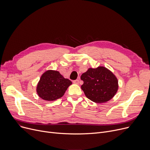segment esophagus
Wrapping results in <instances>:
<instances>
[{"instance_id": "34e87169", "label": "esophagus", "mask_w": 150, "mask_h": 150, "mask_svg": "<svg viewBox=\"0 0 150 150\" xmlns=\"http://www.w3.org/2000/svg\"><path fill=\"white\" fill-rule=\"evenodd\" d=\"M73 82H74V83L78 84V83H79V80H74Z\"/></svg>"}]
</instances>
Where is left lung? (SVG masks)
<instances>
[{
    "mask_svg": "<svg viewBox=\"0 0 150 150\" xmlns=\"http://www.w3.org/2000/svg\"><path fill=\"white\" fill-rule=\"evenodd\" d=\"M81 89L85 96L97 103H105L111 100L118 90V80L115 76L104 67L89 68L83 74Z\"/></svg>",
    "mask_w": 150,
    "mask_h": 150,
    "instance_id": "8db88e82",
    "label": "left lung"
}]
</instances>
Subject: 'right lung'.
Segmentation results:
<instances>
[{
	"mask_svg": "<svg viewBox=\"0 0 150 150\" xmlns=\"http://www.w3.org/2000/svg\"><path fill=\"white\" fill-rule=\"evenodd\" d=\"M72 81L64 78L58 71L47 70L41 76L37 86L39 97L53 101L62 97Z\"/></svg>",
	"mask_w": 150,
	"mask_h": 150,
	"instance_id": "1",
	"label": "right lung"
}]
</instances>
